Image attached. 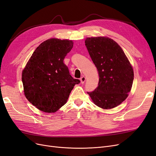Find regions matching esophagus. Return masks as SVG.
<instances>
[{"mask_svg": "<svg viewBox=\"0 0 156 156\" xmlns=\"http://www.w3.org/2000/svg\"><path fill=\"white\" fill-rule=\"evenodd\" d=\"M80 83H81L82 84H84L85 80H86V77L84 76H83L80 78Z\"/></svg>", "mask_w": 156, "mask_h": 156, "instance_id": "esophagus-1", "label": "esophagus"}]
</instances>
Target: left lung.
<instances>
[{
	"instance_id": "1",
	"label": "left lung",
	"mask_w": 156,
	"mask_h": 156,
	"mask_svg": "<svg viewBox=\"0 0 156 156\" xmlns=\"http://www.w3.org/2000/svg\"><path fill=\"white\" fill-rule=\"evenodd\" d=\"M84 42L99 76L98 87L88 94L100 108H114L130 92L133 67L121 46L109 37H87Z\"/></svg>"
}]
</instances>
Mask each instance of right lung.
<instances>
[{
    "instance_id": "right-lung-1",
    "label": "right lung",
    "mask_w": 156,
    "mask_h": 156,
    "mask_svg": "<svg viewBox=\"0 0 156 156\" xmlns=\"http://www.w3.org/2000/svg\"><path fill=\"white\" fill-rule=\"evenodd\" d=\"M72 40L51 38L36 48L22 72L24 94L37 109L54 113L65 105L75 84L64 58L72 49Z\"/></svg>"
}]
</instances>
